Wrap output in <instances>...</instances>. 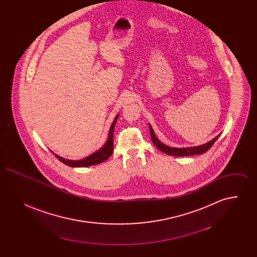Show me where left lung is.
I'll return each mask as SVG.
<instances>
[{
  "label": "left lung",
  "mask_w": 257,
  "mask_h": 257,
  "mask_svg": "<svg viewBox=\"0 0 257 257\" xmlns=\"http://www.w3.org/2000/svg\"><path fill=\"white\" fill-rule=\"evenodd\" d=\"M149 130H150V135H151V140L153 142V144L156 147L159 148L161 151L165 152L166 154L172 155V156H191V155H197V154H202L208 151L211 147L215 144V142L218 140V138L220 137V135L218 137H216L214 140H212L211 142H209L207 144L200 146V147H187V148H174V147H170L165 146L164 144H162L159 140L156 138V136L154 134V131L152 129V127L149 125Z\"/></svg>",
  "instance_id": "left-lung-1"
}]
</instances>
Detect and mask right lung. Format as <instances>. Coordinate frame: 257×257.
I'll return each mask as SVG.
<instances>
[{"label": "right lung", "mask_w": 257, "mask_h": 257, "mask_svg": "<svg viewBox=\"0 0 257 257\" xmlns=\"http://www.w3.org/2000/svg\"><path fill=\"white\" fill-rule=\"evenodd\" d=\"M118 115L115 116L113 122L111 124L110 129V133H109V139L107 141V143L105 144V146L102 147L101 149H99L97 152L93 153L92 155L86 157L85 159L80 160V161H71V160H66L61 158L58 155H55L58 159L62 162L63 164H65L66 166L72 167V168H82V167H89V166H93V165H97L104 161L108 159L111 155L112 151H113V129H114V125L116 122Z\"/></svg>", "instance_id": "1"}]
</instances>
